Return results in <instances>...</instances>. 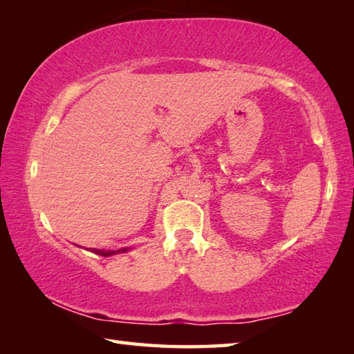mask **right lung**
I'll list each match as a JSON object with an SVG mask.
<instances>
[{
	"label": "right lung",
	"mask_w": 354,
	"mask_h": 354,
	"mask_svg": "<svg viewBox=\"0 0 354 354\" xmlns=\"http://www.w3.org/2000/svg\"><path fill=\"white\" fill-rule=\"evenodd\" d=\"M128 250L129 248H122V250H115V251H106V250H95V248H92L93 253H97V254L103 256V257H109V256L117 254V253H124V251H128Z\"/></svg>",
	"instance_id": "1"
}]
</instances>
